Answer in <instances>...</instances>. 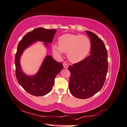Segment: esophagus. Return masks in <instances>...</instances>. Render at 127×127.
<instances>
[{"label":"esophagus","mask_w":127,"mask_h":127,"mask_svg":"<svg viewBox=\"0 0 127 127\" xmlns=\"http://www.w3.org/2000/svg\"><path fill=\"white\" fill-rule=\"evenodd\" d=\"M63 67H64V68H67L68 67V64L65 63H63Z\"/></svg>","instance_id":"esophagus-1"}]
</instances>
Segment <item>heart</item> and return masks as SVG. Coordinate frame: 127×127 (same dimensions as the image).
I'll list each match as a JSON object with an SVG mask.
<instances>
[{
  "label": "heart",
  "instance_id": "heart-1",
  "mask_svg": "<svg viewBox=\"0 0 127 127\" xmlns=\"http://www.w3.org/2000/svg\"><path fill=\"white\" fill-rule=\"evenodd\" d=\"M52 48L53 52L59 56L63 52L67 53L70 62L77 63L85 59L89 53L91 42L85 35L67 33L61 36L59 38V44H53Z\"/></svg>",
  "mask_w": 127,
  "mask_h": 127
}]
</instances>
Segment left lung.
Instances as JSON below:
<instances>
[{"instance_id":"obj_1","label":"left lung","mask_w":127,"mask_h":127,"mask_svg":"<svg viewBox=\"0 0 127 127\" xmlns=\"http://www.w3.org/2000/svg\"><path fill=\"white\" fill-rule=\"evenodd\" d=\"M91 42V54L83 60L69 65V89L79 99L92 96L101 89L107 74L108 53L105 44L95 33L86 31Z\"/></svg>"}]
</instances>
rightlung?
<instances>
[{"label": "right lung", "mask_w": 127, "mask_h": 127, "mask_svg": "<svg viewBox=\"0 0 127 127\" xmlns=\"http://www.w3.org/2000/svg\"><path fill=\"white\" fill-rule=\"evenodd\" d=\"M57 30L37 28L29 32L19 41L15 55V64L16 77L18 83L29 94L41 96L48 94L53 89L56 76L63 68L62 63L57 62L51 56L44 59L40 68L35 75L28 76L23 72L20 59L23 52L36 41L43 42L47 47L51 43Z\"/></svg>", "instance_id": "right-lung-1"}]
</instances>
